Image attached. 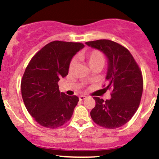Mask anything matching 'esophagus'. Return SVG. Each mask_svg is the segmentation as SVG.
I'll return each instance as SVG.
<instances>
[{"mask_svg": "<svg viewBox=\"0 0 159 159\" xmlns=\"http://www.w3.org/2000/svg\"><path fill=\"white\" fill-rule=\"evenodd\" d=\"M85 98H86V96H85V95H81V96H79V99L81 100H81L85 99Z\"/></svg>", "mask_w": 159, "mask_h": 159, "instance_id": "34e87169", "label": "esophagus"}]
</instances>
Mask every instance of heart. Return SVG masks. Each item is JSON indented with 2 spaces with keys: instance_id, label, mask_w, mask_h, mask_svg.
Returning <instances> with one entry per match:
<instances>
[{
  "instance_id": "b5f03b06",
  "label": "heart",
  "mask_w": 159,
  "mask_h": 159,
  "mask_svg": "<svg viewBox=\"0 0 159 159\" xmlns=\"http://www.w3.org/2000/svg\"><path fill=\"white\" fill-rule=\"evenodd\" d=\"M80 57L87 62L91 69L98 67L101 69L105 64V58L102 53L97 50L84 52L80 55ZM77 66L76 59H72L69 64V71H73Z\"/></svg>"
}]
</instances>
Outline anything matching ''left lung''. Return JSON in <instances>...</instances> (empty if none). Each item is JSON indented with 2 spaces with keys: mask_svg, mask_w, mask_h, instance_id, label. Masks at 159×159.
<instances>
[{
  "mask_svg": "<svg viewBox=\"0 0 159 159\" xmlns=\"http://www.w3.org/2000/svg\"><path fill=\"white\" fill-rule=\"evenodd\" d=\"M85 43L104 53L108 58L106 78L109 82L105 89L112 91V98L109 100L94 97L95 106L91 111V117L95 124L105 128L122 127L139 107L143 92L141 69L130 51L120 44L109 39Z\"/></svg>",
  "mask_w": 159,
  "mask_h": 159,
  "instance_id": "1",
  "label": "left lung"
}]
</instances>
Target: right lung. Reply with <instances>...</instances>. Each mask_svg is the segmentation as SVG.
I'll return each mask as SVG.
<instances>
[{"label":"right lung","mask_w":159,"mask_h":159,"mask_svg":"<svg viewBox=\"0 0 159 159\" xmlns=\"http://www.w3.org/2000/svg\"><path fill=\"white\" fill-rule=\"evenodd\" d=\"M84 47L81 43L53 41L37 52L26 67L21 96L28 112L43 127L57 128L71 118L79 99L60 92L58 81L67 76L72 57Z\"/></svg>","instance_id":"obj_1"}]
</instances>
